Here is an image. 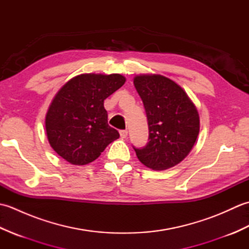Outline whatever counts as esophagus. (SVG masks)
<instances>
[{"instance_id": "1", "label": "esophagus", "mask_w": 249, "mask_h": 249, "mask_svg": "<svg viewBox=\"0 0 249 249\" xmlns=\"http://www.w3.org/2000/svg\"><path fill=\"white\" fill-rule=\"evenodd\" d=\"M127 135H128V131L126 130V129H122V130H120V136H121V138L125 139L126 137H127Z\"/></svg>"}]
</instances>
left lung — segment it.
<instances>
[{"label":"left lung","instance_id":"1","mask_svg":"<svg viewBox=\"0 0 249 249\" xmlns=\"http://www.w3.org/2000/svg\"><path fill=\"white\" fill-rule=\"evenodd\" d=\"M149 125V142L134 147L138 160L153 170H166L181 162L199 135V114L187 94L160 75L134 79Z\"/></svg>","mask_w":249,"mask_h":249}]
</instances>
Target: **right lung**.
Here are the masks:
<instances>
[{
    "instance_id": "obj_1",
    "label": "right lung",
    "mask_w": 249,
    "mask_h": 249,
    "mask_svg": "<svg viewBox=\"0 0 249 249\" xmlns=\"http://www.w3.org/2000/svg\"><path fill=\"white\" fill-rule=\"evenodd\" d=\"M124 83L125 78L119 73H84L65 83L46 115L52 149L72 165H87L99 157L120 137L108 125L104 100Z\"/></svg>"
}]
</instances>
